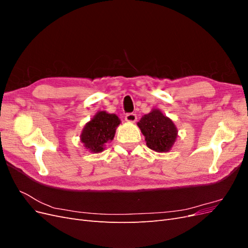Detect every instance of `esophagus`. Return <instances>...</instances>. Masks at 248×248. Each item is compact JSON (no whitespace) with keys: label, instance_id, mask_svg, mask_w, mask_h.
Wrapping results in <instances>:
<instances>
[{"label":"esophagus","instance_id":"1","mask_svg":"<svg viewBox=\"0 0 248 248\" xmlns=\"http://www.w3.org/2000/svg\"><path fill=\"white\" fill-rule=\"evenodd\" d=\"M137 119H138L137 115L133 114V112H128V114H126V116H125V120L127 122L133 123V122L137 121Z\"/></svg>","mask_w":248,"mask_h":248}]
</instances>
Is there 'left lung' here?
Segmentation results:
<instances>
[{"label":"left lung","instance_id":"obj_1","mask_svg":"<svg viewBox=\"0 0 248 248\" xmlns=\"http://www.w3.org/2000/svg\"><path fill=\"white\" fill-rule=\"evenodd\" d=\"M147 146L156 152H168L177 138V128L170 119L158 109L145 115L138 123Z\"/></svg>","mask_w":248,"mask_h":248}]
</instances>
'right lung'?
<instances>
[{"label": "right lung", "instance_id": "add662e5", "mask_svg": "<svg viewBox=\"0 0 248 248\" xmlns=\"http://www.w3.org/2000/svg\"><path fill=\"white\" fill-rule=\"evenodd\" d=\"M120 120L115 114L99 111L90 121L81 132V141L90 151L98 153L103 151V145L112 140Z\"/></svg>", "mask_w": 248, "mask_h": 248}]
</instances>
